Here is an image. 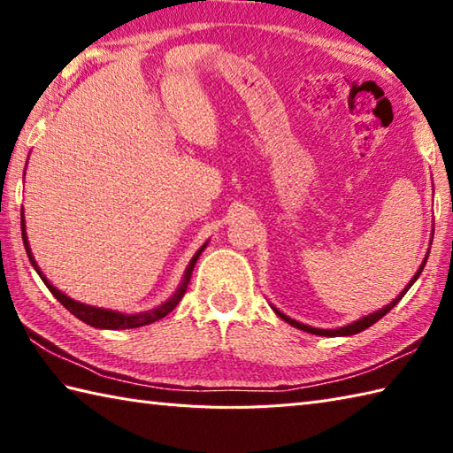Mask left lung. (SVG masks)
<instances>
[{"label": "left lung", "mask_w": 453, "mask_h": 453, "mask_svg": "<svg viewBox=\"0 0 453 453\" xmlns=\"http://www.w3.org/2000/svg\"><path fill=\"white\" fill-rule=\"evenodd\" d=\"M426 258H428V255H426ZM426 258L425 261H422V265H420V268H418V273L412 276V280L409 282V286L405 288V290H403L395 300H393L388 307H383V310H380V311H375V313H372V315H365V317H362V319H358L356 323H352V325H346V326H341V329H334V331H326V329H315V326H307V325H303V323H297V321H294V319H290V317L288 315H284V313H280L278 310H274L276 313H278V317H282V319L286 321V323H290V325H294L296 329H302V331H307V333H311V334H321V336H349V334H356V333H360V331H364V329H368V326H372L375 321H380L383 315L386 313H389L393 307H395L397 303H399V300L403 296L407 294V290L409 288L417 282V278L420 276V273H422V268H425V265H426Z\"/></svg>", "instance_id": "8db88e82"}]
</instances>
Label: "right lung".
<instances>
[{"label": "right lung", "mask_w": 453, "mask_h": 453, "mask_svg": "<svg viewBox=\"0 0 453 453\" xmlns=\"http://www.w3.org/2000/svg\"><path fill=\"white\" fill-rule=\"evenodd\" d=\"M21 232H23V243H25V251H27V255H28V261H31V265L35 266V271L38 273V276L42 278V282L46 284L48 290L52 292V296L65 307L67 311L73 313V315L78 317V319H81L83 323H88V325H91V326H97V329H136V326H143V325H150V323H153V321H159L161 317H165L167 313H171V311L177 307V303L180 302V297L185 296L187 286H188L190 276H192V268H195L200 253L204 251V247H206V245H202V247L198 249V253H196L195 257H192V261H190V265H188V268H187V273H185V278H182L180 288L177 290V294L171 297L169 302L159 305L157 310H153V311L138 313V315H124V313H117V311L101 310V307H91V305H85V303H80V302H73L72 297H67V296L62 294L60 290H56V288L42 276V273L38 271V266H36L35 258H33V255H31V249H28L27 234H25V219H23V218H21Z\"/></svg>", "instance_id": "obj_1"}]
</instances>
